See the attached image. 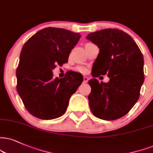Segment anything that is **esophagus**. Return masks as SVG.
<instances>
[{
  "instance_id": "1",
  "label": "esophagus",
  "mask_w": 153,
  "mask_h": 153,
  "mask_svg": "<svg viewBox=\"0 0 153 153\" xmlns=\"http://www.w3.org/2000/svg\"><path fill=\"white\" fill-rule=\"evenodd\" d=\"M88 81V78L87 76H84V83H87Z\"/></svg>"
}]
</instances>
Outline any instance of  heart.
<instances>
[{"label":"heart","instance_id":"b5f03b06","mask_svg":"<svg viewBox=\"0 0 153 153\" xmlns=\"http://www.w3.org/2000/svg\"><path fill=\"white\" fill-rule=\"evenodd\" d=\"M77 71H79L81 73H86L87 72V69L84 67H77Z\"/></svg>","mask_w":153,"mask_h":153}]
</instances>
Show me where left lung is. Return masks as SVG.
Returning a JSON list of instances; mask_svg holds the SVG:
<instances>
[{"label": "left lung", "mask_w": 153, "mask_h": 153, "mask_svg": "<svg viewBox=\"0 0 153 153\" xmlns=\"http://www.w3.org/2000/svg\"><path fill=\"white\" fill-rule=\"evenodd\" d=\"M97 45L99 53L94 62L89 80L91 91L88 97L91 112L105 120L124 116L140 97L144 82V59L142 52L128 34L118 29H104L86 36ZM108 74L107 83L95 78Z\"/></svg>", "instance_id": "8db88e82"}]
</instances>
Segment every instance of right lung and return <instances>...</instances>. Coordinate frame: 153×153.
<instances>
[{
	"label": "right lung",
	"mask_w": 153,
	"mask_h": 153,
	"mask_svg": "<svg viewBox=\"0 0 153 153\" xmlns=\"http://www.w3.org/2000/svg\"><path fill=\"white\" fill-rule=\"evenodd\" d=\"M81 35L67 30L46 27L25 43L16 70L17 91L30 114L42 120L59 118L69 99L83 82L81 74L70 71L54 79L56 65L67 63Z\"/></svg>",
	"instance_id": "add662e5"
}]
</instances>
